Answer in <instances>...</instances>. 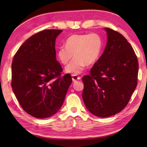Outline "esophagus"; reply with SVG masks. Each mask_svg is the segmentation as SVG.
<instances>
[{"mask_svg": "<svg viewBox=\"0 0 147 147\" xmlns=\"http://www.w3.org/2000/svg\"><path fill=\"white\" fill-rule=\"evenodd\" d=\"M72 80H73V82H75L78 80H80L81 77L77 76V75H72Z\"/></svg>", "mask_w": 147, "mask_h": 147, "instance_id": "34e87169", "label": "esophagus"}]
</instances>
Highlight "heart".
Returning a JSON list of instances; mask_svg holds the SVG:
<instances>
[{
  "label": "heart",
  "mask_w": 147,
  "mask_h": 147,
  "mask_svg": "<svg viewBox=\"0 0 147 147\" xmlns=\"http://www.w3.org/2000/svg\"><path fill=\"white\" fill-rule=\"evenodd\" d=\"M102 39L97 33L74 34L66 40L65 46H61L57 51L58 60L66 65L73 59L65 71L76 75L82 73L86 65H91L98 60L102 51Z\"/></svg>",
  "instance_id": "heart-1"
}]
</instances>
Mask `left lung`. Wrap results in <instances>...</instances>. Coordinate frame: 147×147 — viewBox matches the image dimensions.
Segmentation results:
<instances>
[{"label":"left lung","mask_w":147,"mask_h":147,"mask_svg":"<svg viewBox=\"0 0 147 147\" xmlns=\"http://www.w3.org/2000/svg\"><path fill=\"white\" fill-rule=\"evenodd\" d=\"M107 42L104 51L83 77V99L89 112L107 117L121 112L128 104L137 86L138 62L124 37L105 28Z\"/></svg>","instance_id":"8db88e82"}]
</instances>
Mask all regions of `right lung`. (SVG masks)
I'll return each mask as SVG.
<instances>
[{
    "mask_svg": "<svg viewBox=\"0 0 147 147\" xmlns=\"http://www.w3.org/2000/svg\"><path fill=\"white\" fill-rule=\"evenodd\" d=\"M61 30H45L32 36L12 60L11 86L21 107L34 117L57 113L72 83L69 74L61 76L56 59L55 40Z\"/></svg>",
    "mask_w": 147,
    "mask_h": 147,
    "instance_id": "right-lung-1",
    "label": "right lung"
}]
</instances>
